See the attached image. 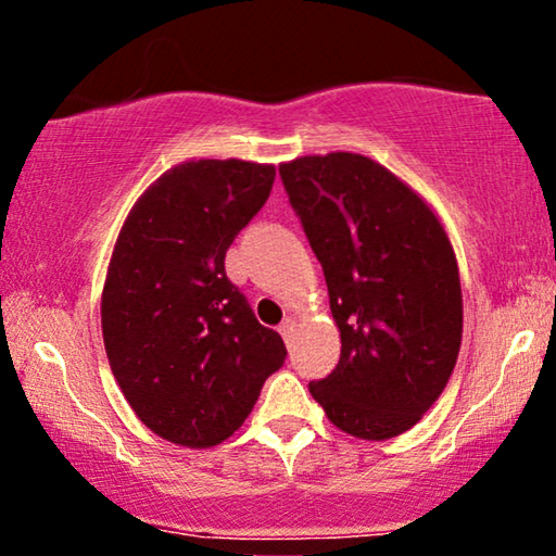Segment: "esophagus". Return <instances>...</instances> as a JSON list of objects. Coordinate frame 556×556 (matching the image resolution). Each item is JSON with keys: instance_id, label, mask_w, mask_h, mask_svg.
I'll use <instances>...</instances> for the list:
<instances>
[{"instance_id": "esophagus-1", "label": "esophagus", "mask_w": 556, "mask_h": 556, "mask_svg": "<svg viewBox=\"0 0 556 556\" xmlns=\"http://www.w3.org/2000/svg\"><path fill=\"white\" fill-rule=\"evenodd\" d=\"M278 332H280V336H283L286 345H290V340H293V332H295V318H286L283 323H280Z\"/></svg>"}]
</instances>
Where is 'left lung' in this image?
Masks as SVG:
<instances>
[{
  "instance_id": "1",
  "label": "left lung",
  "mask_w": 556,
  "mask_h": 556,
  "mask_svg": "<svg viewBox=\"0 0 556 556\" xmlns=\"http://www.w3.org/2000/svg\"><path fill=\"white\" fill-rule=\"evenodd\" d=\"M280 178L326 273L343 343L311 395L343 432L395 438L432 407L457 363L463 290L445 228L361 153L295 159Z\"/></svg>"
}]
</instances>
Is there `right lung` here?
Returning a JSON list of instances; mask_svg holds the SVG:
<instances>
[{
	"label": "right lung",
	"instance_id": "add662e5",
	"mask_svg": "<svg viewBox=\"0 0 556 556\" xmlns=\"http://www.w3.org/2000/svg\"><path fill=\"white\" fill-rule=\"evenodd\" d=\"M276 168L189 161L141 195L111 255L101 330L139 420L168 442L230 438L288 350L226 276V251L268 201Z\"/></svg>",
	"mask_w": 556,
	"mask_h": 556
}]
</instances>
